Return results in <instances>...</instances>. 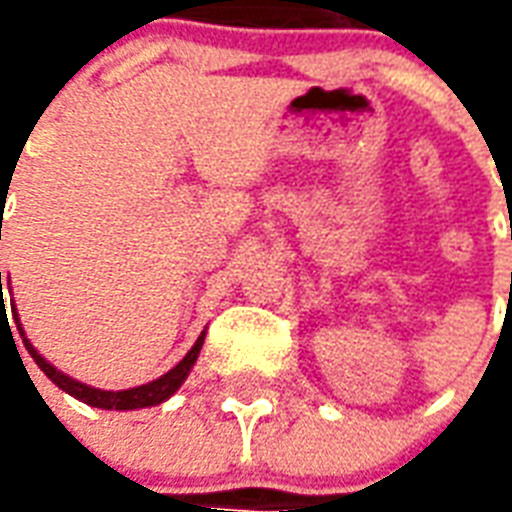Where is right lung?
I'll return each instance as SVG.
<instances>
[{
  "instance_id": "obj_1",
  "label": "right lung",
  "mask_w": 512,
  "mask_h": 512,
  "mask_svg": "<svg viewBox=\"0 0 512 512\" xmlns=\"http://www.w3.org/2000/svg\"><path fill=\"white\" fill-rule=\"evenodd\" d=\"M0 301L2 299V271H0ZM2 318H5V312H2ZM18 323V318H16ZM18 332H21V326H18ZM21 337H24V332H21ZM202 340H205V334H202L200 340L194 343V348H191L189 354L180 359L178 365L169 370L167 376L156 378V381H150V384H142V386H134V389H123V392H104V389H93V386L87 384H79V381H73V378L62 376L57 367H51L43 356L29 345V340H24V345H27V351L32 354V359L38 362V367L46 373V376L54 381V384L60 386V389H65L68 395H73L76 400H82V403H90V406L95 408H115V411H128V408H145V406H158V403H164L175 389H178L183 381H186V376H189L191 365L197 362V354H200L202 348Z\"/></svg>"
}]
</instances>
